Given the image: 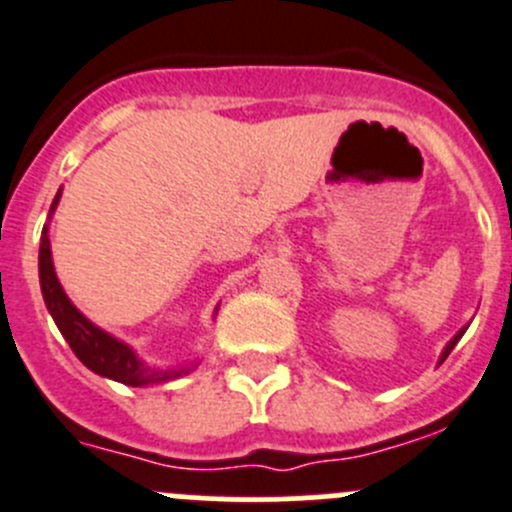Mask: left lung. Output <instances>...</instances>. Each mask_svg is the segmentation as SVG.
I'll use <instances>...</instances> for the list:
<instances>
[{"instance_id": "obj_1", "label": "left lung", "mask_w": 512, "mask_h": 512, "mask_svg": "<svg viewBox=\"0 0 512 512\" xmlns=\"http://www.w3.org/2000/svg\"><path fill=\"white\" fill-rule=\"evenodd\" d=\"M465 331H467V326H465V328H460V331H457V333H455V336H452V338H450V343H447V346H444V351H442V353H439V364H442L444 358L450 356V351H452V348H455V346H457V341H460V338H462V336H465Z\"/></svg>"}]
</instances>
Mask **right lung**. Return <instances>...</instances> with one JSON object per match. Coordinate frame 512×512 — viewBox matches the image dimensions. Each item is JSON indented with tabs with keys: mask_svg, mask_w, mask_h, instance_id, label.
Segmentation results:
<instances>
[{
	"mask_svg": "<svg viewBox=\"0 0 512 512\" xmlns=\"http://www.w3.org/2000/svg\"><path fill=\"white\" fill-rule=\"evenodd\" d=\"M60 197L62 189L57 191L55 199H52L50 219L52 214H55L57 204H60ZM40 288L47 310H50L55 326L60 328L62 338L70 343L75 356H78L80 361H83V366H88L93 374L105 376V379L118 381V384L126 386H151L166 384V381L179 379V376L189 374L191 369H197L199 361H191V364L184 366L146 364V361L133 351V346H128L126 341L116 338L113 333L95 326L90 318H85V315L75 308L73 300L68 298V293L62 290L60 280H57L50 250V224L42 227L40 237ZM217 310L219 308H214V315H217Z\"/></svg>",
	"mask_w": 512,
	"mask_h": 512,
	"instance_id": "1",
	"label": "right lung"
}]
</instances>
